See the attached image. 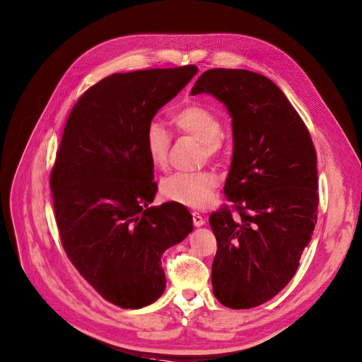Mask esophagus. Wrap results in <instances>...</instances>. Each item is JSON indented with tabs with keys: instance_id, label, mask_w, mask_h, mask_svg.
<instances>
[{
	"instance_id": "obj_1",
	"label": "esophagus",
	"mask_w": 362,
	"mask_h": 362,
	"mask_svg": "<svg viewBox=\"0 0 362 362\" xmlns=\"http://www.w3.org/2000/svg\"><path fill=\"white\" fill-rule=\"evenodd\" d=\"M193 223H194V226H202V225H204V219H203V216L199 214V211H193Z\"/></svg>"
}]
</instances>
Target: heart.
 I'll return each mask as SVG.
<instances>
[{
  "instance_id": "b5f03b06",
  "label": "heart",
  "mask_w": 362,
  "mask_h": 362,
  "mask_svg": "<svg viewBox=\"0 0 362 362\" xmlns=\"http://www.w3.org/2000/svg\"><path fill=\"white\" fill-rule=\"evenodd\" d=\"M177 129L202 141V155L216 158L223 152V139L221 136L222 124L219 117L200 103H189L178 110L174 117ZM171 147V134L159 121H151L144 130V151L153 168L162 169L168 162V152ZM219 185V177L214 171L174 173L160 181V193L174 203L202 209L214 199Z\"/></svg>"
}]
</instances>
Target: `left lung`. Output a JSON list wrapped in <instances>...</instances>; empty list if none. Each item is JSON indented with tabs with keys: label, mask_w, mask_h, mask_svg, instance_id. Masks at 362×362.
I'll return each instance as SVG.
<instances>
[{
	"label": "left lung",
	"mask_w": 362,
	"mask_h": 362,
	"mask_svg": "<svg viewBox=\"0 0 362 362\" xmlns=\"http://www.w3.org/2000/svg\"><path fill=\"white\" fill-rule=\"evenodd\" d=\"M210 93L232 117L226 200L210 215L218 251L214 293L225 307L262 305L300 266L317 223V155L305 122L276 84L248 70L211 69L191 95Z\"/></svg>",
	"instance_id": "obj_1"
}]
</instances>
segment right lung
I'll list each match as a JSON object with an SVG mask.
<instances>
[{
    "label": "right lung",
    "mask_w": 362,
    "mask_h": 362,
    "mask_svg": "<svg viewBox=\"0 0 362 362\" xmlns=\"http://www.w3.org/2000/svg\"><path fill=\"white\" fill-rule=\"evenodd\" d=\"M196 73L184 66L105 77L64 127L49 178L61 244L83 278L121 308L159 298L162 254L193 230L185 206L148 207L158 184L144 130Z\"/></svg>",
    "instance_id": "add662e5"
}]
</instances>
